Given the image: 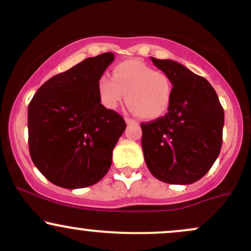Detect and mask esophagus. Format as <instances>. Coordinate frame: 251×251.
<instances>
[{
    "label": "esophagus",
    "mask_w": 251,
    "mask_h": 251,
    "mask_svg": "<svg viewBox=\"0 0 251 251\" xmlns=\"http://www.w3.org/2000/svg\"><path fill=\"white\" fill-rule=\"evenodd\" d=\"M125 122L127 125H133V124H137V122L133 119H129V118H125Z\"/></svg>",
    "instance_id": "obj_1"
}]
</instances>
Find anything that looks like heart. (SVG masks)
Masks as SVG:
<instances>
[{
  "label": "heart",
  "instance_id": "heart-1",
  "mask_svg": "<svg viewBox=\"0 0 251 251\" xmlns=\"http://www.w3.org/2000/svg\"><path fill=\"white\" fill-rule=\"evenodd\" d=\"M97 89L103 107L116 109L126 97L132 112L142 119L153 120L169 109L172 81L168 74L157 72L139 60H127L113 68L112 77L100 76Z\"/></svg>",
  "mask_w": 251,
  "mask_h": 251
}]
</instances>
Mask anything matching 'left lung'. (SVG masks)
Returning a JSON list of instances; mask_svg holds the SVG:
<instances>
[{
  "label": "left lung",
  "mask_w": 251,
  "mask_h": 251,
  "mask_svg": "<svg viewBox=\"0 0 251 251\" xmlns=\"http://www.w3.org/2000/svg\"><path fill=\"white\" fill-rule=\"evenodd\" d=\"M172 81L168 113L142 123L146 165L157 179L191 184L214 165L222 148L224 111L217 93L203 76L174 60L151 57Z\"/></svg>",
  "instance_id": "8db88e82"
}]
</instances>
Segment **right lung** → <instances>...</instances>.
Wrapping results in <instances>:
<instances>
[{
  "label": "right lung",
  "instance_id": "obj_1",
  "mask_svg": "<svg viewBox=\"0 0 251 251\" xmlns=\"http://www.w3.org/2000/svg\"><path fill=\"white\" fill-rule=\"evenodd\" d=\"M113 60V53L85 59L47 80L29 102L31 160L57 186L93 185L111 168L112 152L126 123L103 107L97 83Z\"/></svg>",
  "mask_w": 251,
  "mask_h": 251
}]
</instances>
